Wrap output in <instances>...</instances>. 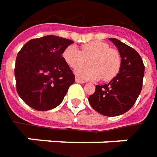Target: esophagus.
<instances>
[{
  "instance_id": "esophagus-1",
  "label": "esophagus",
  "mask_w": 157,
  "mask_h": 157,
  "mask_svg": "<svg viewBox=\"0 0 157 157\" xmlns=\"http://www.w3.org/2000/svg\"><path fill=\"white\" fill-rule=\"evenodd\" d=\"M75 81L77 82V83H79V84H85V83H86L84 80H82L81 78H78V77H76Z\"/></svg>"
}]
</instances>
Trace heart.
Wrapping results in <instances>:
<instances>
[{"mask_svg":"<svg viewBox=\"0 0 157 157\" xmlns=\"http://www.w3.org/2000/svg\"><path fill=\"white\" fill-rule=\"evenodd\" d=\"M63 58L71 68L76 70V74L86 79L99 80L103 78L109 81L116 77L121 64L119 52L104 42L94 41L81 46L79 51L75 46H68L63 52ZM91 60L90 68H80Z\"/></svg>","mask_w":157,"mask_h":157,"instance_id":"1","label":"heart"}]
</instances>
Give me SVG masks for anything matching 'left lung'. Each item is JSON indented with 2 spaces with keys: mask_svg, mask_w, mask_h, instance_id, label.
Returning <instances> with one entry per match:
<instances>
[{
  "mask_svg": "<svg viewBox=\"0 0 157 157\" xmlns=\"http://www.w3.org/2000/svg\"><path fill=\"white\" fill-rule=\"evenodd\" d=\"M109 40L120 52L121 69L109 83L96 86L88 100L95 111L113 117L123 114L135 105L142 91L145 67L136 50L116 38Z\"/></svg>",
  "mask_w": 157,
  "mask_h": 157,
  "instance_id": "left-lung-1",
  "label": "left lung"
}]
</instances>
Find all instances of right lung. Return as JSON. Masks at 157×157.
Listing matches in <instances>:
<instances>
[{
  "label": "right lung",
  "instance_id": "add662e5",
  "mask_svg": "<svg viewBox=\"0 0 157 157\" xmlns=\"http://www.w3.org/2000/svg\"><path fill=\"white\" fill-rule=\"evenodd\" d=\"M73 41L57 36L29 40L15 60L16 90L28 105L37 111L51 110L63 101L75 76L63 58Z\"/></svg>",
  "mask_w": 157,
  "mask_h": 157
}]
</instances>
